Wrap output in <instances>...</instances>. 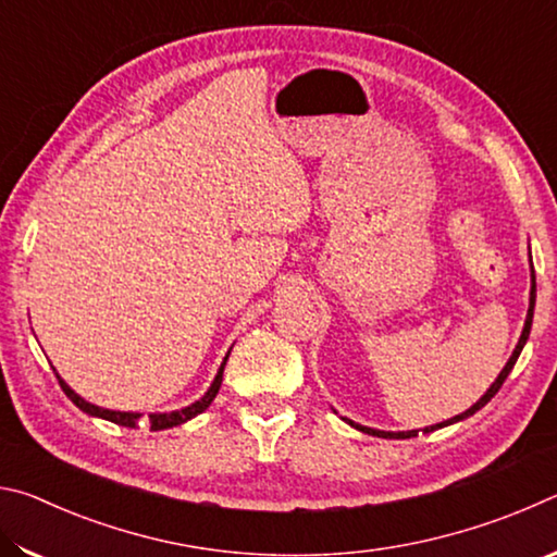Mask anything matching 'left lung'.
<instances>
[{
    "label": "left lung",
    "mask_w": 557,
    "mask_h": 557,
    "mask_svg": "<svg viewBox=\"0 0 557 557\" xmlns=\"http://www.w3.org/2000/svg\"><path fill=\"white\" fill-rule=\"evenodd\" d=\"M533 309H535V272H533V262H531V299H528V314H525V324H523L521 338H518V344H516V348H513L511 358H508L506 366H504V371L498 373V379L492 383V388H488V391L482 395V398H479L474 405H471L469 410H465V412H461V414H455V418H449V420H445V422H437V425L422 428V435H428V432H435V430H440V428H447V425H451V422H459V420L469 418V414H474L476 410H482L484 405L494 398V395L498 393V388H502V385H504V381L508 379V373H511V369H513L516 361H518V356H521L523 346H525V342H528V334H531V324H533ZM344 420H346V418H344ZM346 422H348V425H351V428H356V430L366 432V435H373V437H385V440H408V437H418V432H420V430H410V432H385V430L363 428V425H358V422H351V420H346Z\"/></svg>",
    "instance_id": "1"
}]
</instances>
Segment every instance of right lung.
Wrapping results in <instances>:
<instances>
[{
  "mask_svg": "<svg viewBox=\"0 0 557 557\" xmlns=\"http://www.w3.org/2000/svg\"><path fill=\"white\" fill-rule=\"evenodd\" d=\"M228 354H231V351H228ZM225 361H228V356L223 358V363H221L219 373H215V379H213V383H211V388L206 391V395H203L201 400H196V403L188 405V408H182V410H172V412H152V414H149V420H147L149 430H169V428H176V425H182V422L196 418V414H199V412H203L206 408H209V405H211V403H213V398H215V393H219V388H221ZM55 379H59L63 393L69 395V398L75 403V408H81L83 412L92 414V418L110 420V422H115V425H122V428H137V425H139V418H143V412H120V410L98 408V405H92V403H88V400H83L81 395L75 393V391L71 388V385L61 379L59 373H55Z\"/></svg>",
  "mask_w": 557,
  "mask_h": 557,
  "instance_id": "obj_1",
  "label": "right lung"
}]
</instances>
